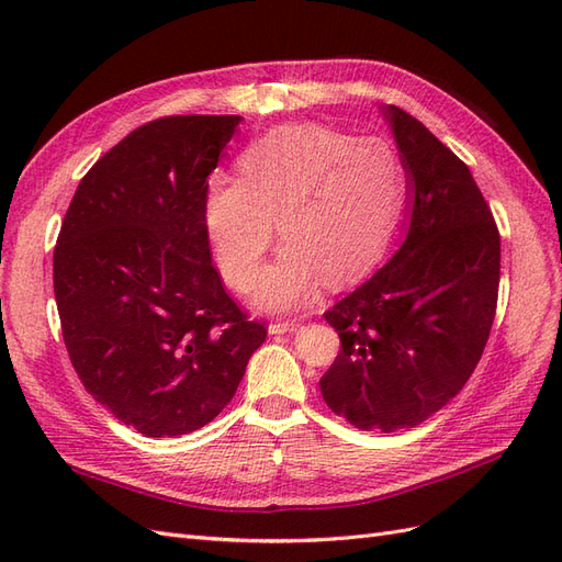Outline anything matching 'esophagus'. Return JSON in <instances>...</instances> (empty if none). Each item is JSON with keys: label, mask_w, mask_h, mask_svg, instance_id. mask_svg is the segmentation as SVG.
<instances>
[{"label": "esophagus", "mask_w": 562, "mask_h": 562, "mask_svg": "<svg viewBox=\"0 0 562 562\" xmlns=\"http://www.w3.org/2000/svg\"><path fill=\"white\" fill-rule=\"evenodd\" d=\"M297 326H300L297 321H274V323H271V326H269V333H271V335L293 333V330H297Z\"/></svg>", "instance_id": "esophagus-1"}]
</instances>
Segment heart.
<instances>
[{"instance_id":"heart-1","label":"heart","mask_w":562,"mask_h":562,"mask_svg":"<svg viewBox=\"0 0 562 562\" xmlns=\"http://www.w3.org/2000/svg\"><path fill=\"white\" fill-rule=\"evenodd\" d=\"M236 166L239 180L209 184L211 246L225 281L248 293L260 281L277 220L285 246L258 291L260 307L274 312L310 302L321 277L337 285L375 265L405 192L394 147L321 124L271 131Z\"/></svg>"}]
</instances>
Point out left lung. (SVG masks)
<instances>
[{
    "instance_id": "8db88e82",
    "label": "left lung",
    "mask_w": 562,
    "mask_h": 562,
    "mask_svg": "<svg viewBox=\"0 0 562 562\" xmlns=\"http://www.w3.org/2000/svg\"><path fill=\"white\" fill-rule=\"evenodd\" d=\"M413 206L405 241L333 304L337 359L321 378L330 411L361 431L413 429L454 398L479 366L499 293V229L469 166L386 105Z\"/></svg>"
}]
</instances>
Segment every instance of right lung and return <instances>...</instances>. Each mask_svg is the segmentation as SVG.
Listing matches in <instances>:
<instances>
[{
	"mask_svg": "<svg viewBox=\"0 0 562 562\" xmlns=\"http://www.w3.org/2000/svg\"><path fill=\"white\" fill-rule=\"evenodd\" d=\"M239 114L161 116L81 178L54 250L67 353L83 389L151 438L206 427L267 328L213 267L209 176Z\"/></svg>",
	"mask_w": 562,
	"mask_h": 562,
	"instance_id": "1",
	"label": "right lung"
}]
</instances>
